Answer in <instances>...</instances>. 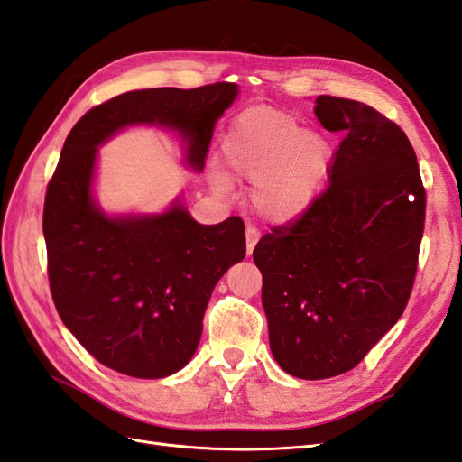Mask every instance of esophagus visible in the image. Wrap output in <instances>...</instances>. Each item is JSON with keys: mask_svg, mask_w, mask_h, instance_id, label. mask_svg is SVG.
<instances>
[{"mask_svg": "<svg viewBox=\"0 0 462 462\" xmlns=\"http://www.w3.org/2000/svg\"><path fill=\"white\" fill-rule=\"evenodd\" d=\"M257 240H259V232H257V228H254V226H247V228H245V244H247V255H250V254L254 252V247H255Z\"/></svg>", "mask_w": 462, "mask_h": 462, "instance_id": "34e87169", "label": "esophagus"}]
</instances>
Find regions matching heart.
<instances>
[{
  "label": "heart",
  "instance_id": "b5f03b06",
  "mask_svg": "<svg viewBox=\"0 0 462 462\" xmlns=\"http://www.w3.org/2000/svg\"><path fill=\"white\" fill-rule=\"evenodd\" d=\"M222 158L234 177L254 181L257 215L287 224L316 200L334 152L324 136L302 130L292 113L252 107L234 118L222 142Z\"/></svg>",
  "mask_w": 462,
  "mask_h": 462
}]
</instances>
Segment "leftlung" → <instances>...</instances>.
Wrapping results in <instances>:
<instances>
[{
  "label": "left lung",
  "mask_w": 462,
  "mask_h": 462,
  "mask_svg": "<svg viewBox=\"0 0 462 462\" xmlns=\"http://www.w3.org/2000/svg\"><path fill=\"white\" fill-rule=\"evenodd\" d=\"M314 113L344 136L329 185L254 250L271 353L306 381L351 371L398 322L425 222V187L404 130L353 99L318 96Z\"/></svg>",
  "instance_id": "1"
}]
</instances>
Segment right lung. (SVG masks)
I'll list each match as a JSON object with an SVG mask.
<instances>
[{
    "instance_id": "1",
    "label": "right lung",
    "mask_w": 462,
    "mask_h": 462,
    "mask_svg": "<svg viewBox=\"0 0 462 462\" xmlns=\"http://www.w3.org/2000/svg\"><path fill=\"white\" fill-rule=\"evenodd\" d=\"M238 96L218 81L195 89L126 91L69 130L46 187L42 232L51 292L74 337L109 369L163 378L191 361L212 289L245 255L244 222L199 224L183 205L111 218L91 197L97 146L128 125H163L187 140L200 171L215 123Z\"/></svg>"
}]
</instances>
